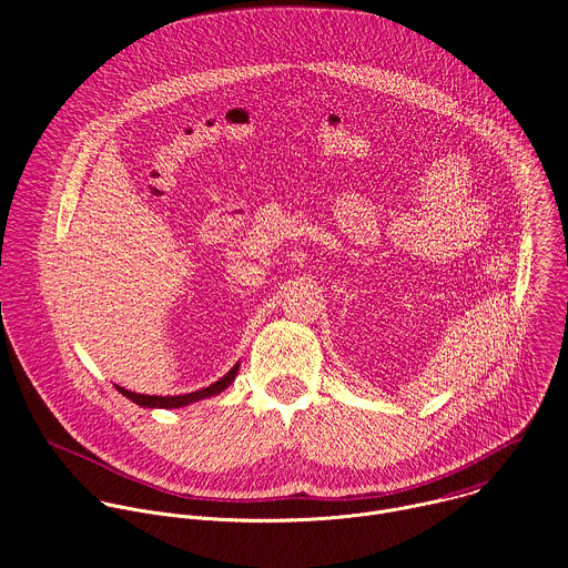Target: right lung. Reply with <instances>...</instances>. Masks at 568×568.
I'll return each instance as SVG.
<instances>
[{"mask_svg": "<svg viewBox=\"0 0 568 568\" xmlns=\"http://www.w3.org/2000/svg\"><path fill=\"white\" fill-rule=\"evenodd\" d=\"M237 368H240V364H235L226 375H222L211 386L193 390V393H184V395H143V393H132V390H128L119 384H114V386L121 395H125L128 399H132L134 404H139V407H143V409H180V407H186V404H193L197 399H206V397H213V395L222 393L235 379Z\"/></svg>", "mask_w": 568, "mask_h": 568, "instance_id": "add662e5", "label": "right lung"}]
</instances>
